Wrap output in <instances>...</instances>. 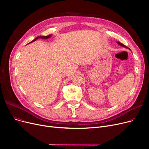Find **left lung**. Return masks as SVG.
<instances>
[{
  "label": "left lung",
  "instance_id": "obj_1",
  "mask_svg": "<svg viewBox=\"0 0 149 149\" xmlns=\"http://www.w3.org/2000/svg\"><path fill=\"white\" fill-rule=\"evenodd\" d=\"M116 43H118L119 45H120V46H123V47H124V48H128L126 46L124 45L123 43H120V42H116ZM128 49H129V48H128Z\"/></svg>",
  "mask_w": 149,
  "mask_h": 149
}]
</instances>
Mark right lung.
<instances>
[{"label": "right lung", "mask_w": 149, "mask_h": 149, "mask_svg": "<svg viewBox=\"0 0 149 149\" xmlns=\"http://www.w3.org/2000/svg\"><path fill=\"white\" fill-rule=\"evenodd\" d=\"M51 36H52V34H50V35H49V36H38V37H37L36 38H34L33 40L31 41L30 43H32V42H35L36 40H37V39H38V38L47 39V38H50Z\"/></svg>", "instance_id": "1"}]
</instances>
